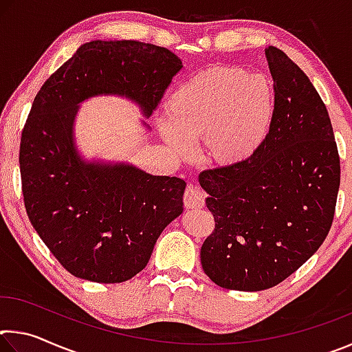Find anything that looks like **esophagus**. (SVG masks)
I'll return each instance as SVG.
<instances>
[{
  "mask_svg": "<svg viewBox=\"0 0 352 352\" xmlns=\"http://www.w3.org/2000/svg\"><path fill=\"white\" fill-rule=\"evenodd\" d=\"M183 201H184V206H186L188 210H199V208L205 205L204 190H201L199 186L190 184V186H188V189L184 190Z\"/></svg>",
  "mask_w": 352,
  "mask_h": 352,
  "instance_id": "1",
  "label": "esophagus"
}]
</instances>
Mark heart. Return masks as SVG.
<instances>
[{
  "instance_id": "obj_1",
  "label": "heart",
  "mask_w": 352,
  "mask_h": 352,
  "mask_svg": "<svg viewBox=\"0 0 352 352\" xmlns=\"http://www.w3.org/2000/svg\"><path fill=\"white\" fill-rule=\"evenodd\" d=\"M168 144L178 155L189 142L205 141L206 157L219 166L248 158L269 133L275 115V88L262 74L237 68H211L177 87L166 102Z\"/></svg>"
}]
</instances>
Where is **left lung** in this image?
Masks as SVG:
<instances>
[{"label": "left lung", "instance_id": "obj_1", "mask_svg": "<svg viewBox=\"0 0 352 352\" xmlns=\"http://www.w3.org/2000/svg\"><path fill=\"white\" fill-rule=\"evenodd\" d=\"M265 57L275 88L265 140L243 162L199 175L216 222L200 250L201 267L230 290L270 289L300 269L329 233L340 186L320 94L281 50L269 46Z\"/></svg>", "mask_w": 352, "mask_h": 352}]
</instances>
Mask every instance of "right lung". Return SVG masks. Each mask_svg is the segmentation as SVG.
<instances>
[{
	"mask_svg": "<svg viewBox=\"0 0 352 352\" xmlns=\"http://www.w3.org/2000/svg\"><path fill=\"white\" fill-rule=\"evenodd\" d=\"M183 68L174 52L133 40H94L50 76L20 142L28 217L65 270L124 283L147 265L162 231L183 212L186 183L127 163L85 162L74 144L82 100L126 96L151 116Z\"/></svg>",
	"mask_w": 352,
	"mask_h": 352,
	"instance_id": "right-lung-1",
	"label": "right lung"
}]
</instances>
